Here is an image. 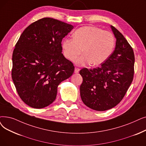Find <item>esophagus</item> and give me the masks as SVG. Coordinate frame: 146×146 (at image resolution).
<instances>
[{
	"label": "esophagus",
	"instance_id": "esophagus-1",
	"mask_svg": "<svg viewBox=\"0 0 146 146\" xmlns=\"http://www.w3.org/2000/svg\"><path fill=\"white\" fill-rule=\"evenodd\" d=\"M79 70H80V69L79 68H78V67L74 68V73H78L79 72Z\"/></svg>",
	"mask_w": 146,
	"mask_h": 146
}]
</instances>
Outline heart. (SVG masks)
Wrapping results in <instances>:
<instances>
[{
	"label": "heart",
	"mask_w": 146,
	"mask_h": 146,
	"mask_svg": "<svg viewBox=\"0 0 146 146\" xmlns=\"http://www.w3.org/2000/svg\"><path fill=\"white\" fill-rule=\"evenodd\" d=\"M115 45V37L109 31L96 26H85L76 30L73 39L63 40L62 48L70 60L76 58L83 50L84 54L74 61L78 66H97L109 57Z\"/></svg>",
	"instance_id": "1"
}]
</instances>
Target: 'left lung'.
Listing matches in <instances>:
<instances>
[{
	"label": "left lung",
	"mask_w": 146,
	"mask_h": 146,
	"mask_svg": "<svg viewBox=\"0 0 146 146\" xmlns=\"http://www.w3.org/2000/svg\"><path fill=\"white\" fill-rule=\"evenodd\" d=\"M116 39L115 50L99 67L79 72L83 78L80 86L83 103L97 111H105L118 104L131 84L134 73L133 49L121 33L111 26Z\"/></svg>",
	"instance_id": "left-lung-1"
}]
</instances>
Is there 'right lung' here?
I'll use <instances>...</instances> for the list:
<instances>
[{"label": "right lung", "mask_w": 146, "mask_h": 146, "mask_svg": "<svg viewBox=\"0 0 146 146\" xmlns=\"http://www.w3.org/2000/svg\"><path fill=\"white\" fill-rule=\"evenodd\" d=\"M74 27L52 18H43L24 30L12 54V78L21 99L42 109L54 102L61 82L74 67L62 54L61 41Z\"/></svg>", "instance_id": "add662e5"}]
</instances>
